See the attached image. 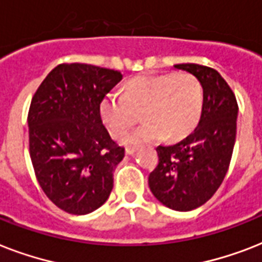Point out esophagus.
<instances>
[{
	"mask_svg": "<svg viewBox=\"0 0 262 262\" xmlns=\"http://www.w3.org/2000/svg\"><path fill=\"white\" fill-rule=\"evenodd\" d=\"M125 152H126V155H133V154L136 152V148L135 147H126Z\"/></svg>",
	"mask_w": 262,
	"mask_h": 262,
	"instance_id": "1",
	"label": "esophagus"
}]
</instances>
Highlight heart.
<instances>
[{
	"instance_id": "heart-1",
	"label": "heart",
	"mask_w": 262,
	"mask_h": 262,
	"mask_svg": "<svg viewBox=\"0 0 262 262\" xmlns=\"http://www.w3.org/2000/svg\"><path fill=\"white\" fill-rule=\"evenodd\" d=\"M204 104L203 87L193 75L140 76L125 85L123 94L103 96L99 113L114 139L129 133L143 113L145 122L127 143L144 144L162 140H181L194 130Z\"/></svg>"
}]
</instances>
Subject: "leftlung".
Here are the masks:
<instances>
[{"label":"left lung","instance_id":"1","mask_svg":"<svg viewBox=\"0 0 262 262\" xmlns=\"http://www.w3.org/2000/svg\"><path fill=\"white\" fill-rule=\"evenodd\" d=\"M175 69L199 80L204 104L199 125L182 141L156 148L159 164L149 174L152 194L170 209L186 212L205 204L223 182L235 144L238 104L219 72L197 63Z\"/></svg>","mask_w":262,"mask_h":262}]
</instances>
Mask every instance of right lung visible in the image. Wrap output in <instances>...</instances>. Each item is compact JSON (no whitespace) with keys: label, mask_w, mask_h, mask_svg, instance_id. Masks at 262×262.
Here are the masks:
<instances>
[{"label":"right lung","mask_w":262,"mask_h":262,"mask_svg":"<svg viewBox=\"0 0 262 262\" xmlns=\"http://www.w3.org/2000/svg\"><path fill=\"white\" fill-rule=\"evenodd\" d=\"M122 80L121 72L61 63L42 81L28 111L30 156L45 194L62 211L85 215L113 190L125 148L111 140L99 104Z\"/></svg>","instance_id":"obj_1"}]
</instances>
